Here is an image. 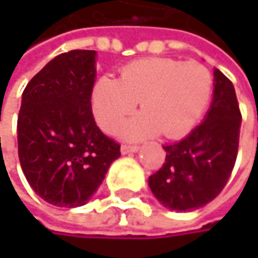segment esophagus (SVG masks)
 Here are the masks:
<instances>
[{
	"label": "esophagus",
	"mask_w": 258,
	"mask_h": 258,
	"mask_svg": "<svg viewBox=\"0 0 258 258\" xmlns=\"http://www.w3.org/2000/svg\"><path fill=\"white\" fill-rule=\"evenodd\" d=\"M139 146L137 145H122L121 146V152L122 154H131V152H137Z\"/></svg>",
	"instance_id": "esophagus-1"
}]
</instances>
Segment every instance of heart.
Returning a JSON list of instances; mask_svg holds the SVG:
<instances>
[{"label":"heart","mask_w":258,"mask_h":258,"mask_svg":"<svg viewBox=\"0 0 258 258\" xmlns=\"http://www.w3.org/2000/svg\"><path fill=\"white\" fill-rule=\"evenodd\" d=\"M214 79L196 61L170 58L137 59L118 79L103 76L92 89V110L98 125L116 133L140 101L142 113L124 125L122 136L133 140L161 133L167 139L188 134L202 118L212 95Z\"/></svg>","instance_id":"b5f03b06"}]
</instances>
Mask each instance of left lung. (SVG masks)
<instances>
[{
  "mask_svg": "<svg viewBox=\"0 0 258 258\" xmlns=\"http://www.w3.org/2000/svg\"><path fill=\"white\" fill-rule=\"evenodd\" d=\"M214 100L205 121L182 140L164 145L166 161L149 176L157 200L172 211H194L214 200L232 175L242 115L234 86L214 70Z\"/></svg>",
  "mask_w": 258,
  "mask_h": 258,
  "instance_id": "1",
  "label": "left lung"
}]
</instances>
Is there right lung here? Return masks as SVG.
<instances>
[{"label":"right lung","mask_w":258,"mask_h":258,"mask_svg":"<svg viewBox=\"0 0 258 258\" xmlns=\"http://www.w3.org/2000/svg\"><path fill=\"white\" fill-rule=\"evenodd\" d=\"M95 50L55 56L26 85L18 116V152L31 188L59 208L85 205L121 145L97 127L91 95Z\"/></svg>","instance_id":"right-lung-1"}]
</instances>
